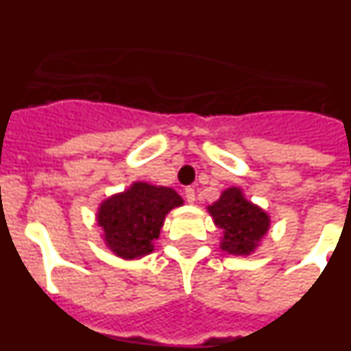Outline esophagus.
Segmentation results:
<instances>
[{"label": "esophagus", "mask_w": 351, "mask_h": 351, "mask_svg": "<svg viewBox=\"0 0 351 351\" xmlns=\"http://www.w3.org/2000/svg\"><path fill=\"white\" fill-rule=\"evenodd\" d=\"M184 198L190 204L195 202V190H193V188H186V190H184Z\"/></svg>", "instance_id": "1"}]
</instances>
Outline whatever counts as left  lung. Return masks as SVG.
I'll use <instances>...</instances> for the list:
<instances>
[{
  "instance_id": "left-lung-1",
  "label": "left lung",
  "mask_w": 351,
  "mask_h": 351,
  "mask_svg": "<svg viewBox=\"0 0 351 351\" xmlns=\"http://www.w3.org/2000/svg\"><path fill=\"white\" fill-rule=\"evenodd\" d=\"M207 210L223 234L219 247L228 255H251L271 228V216L247 200L237 186L226 188L216 202L207 206Z\"/></svg>"
}]
</instances>
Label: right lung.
<instances>
[{
	"label": "right lung",
	"mask_w": 351,
	"mask_h": 351,
	"mask_svg": "<svg viewBox=\"0 0 351 351\" xmlns=\"http://www.w3.org/2000/svg\"><path fill=\"white\" fill-rule=\"evenodd\" d=\"M184 200L167 186L137 181L121 193L105 198L98 207L96 221L101 237L114 255L138 260L153 253L165 216Z\"/></svg>",
	"instance_id": "1"
}]
</instances>
